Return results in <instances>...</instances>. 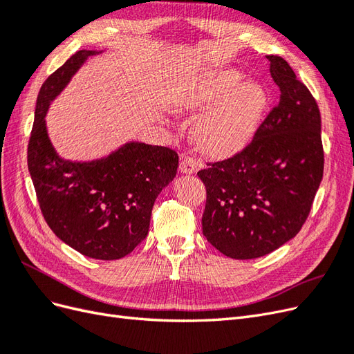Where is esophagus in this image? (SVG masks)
Returning <instances> with one entry per match:
<instances>
[{"mask_svg":"<svg viewBox=\"0 0 354 354\" xmlns=\"http://www.w3.org/2000/svg\"><path fill=\"white\" fill-rule=\"evenodd\" d=\"M201 168V162L194 156H183L180 162V171L183 174H194Z\"/></svg>","mask_w":354,"mask_h":354,"instance_id":"34e87169","label":"esophagus"}]
</instances>
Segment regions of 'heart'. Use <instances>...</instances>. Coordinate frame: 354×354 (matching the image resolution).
I'll return each instance as SVG.
<instances>
[{
  "label": "heart",
  "instance_id": "1",
  "mask_svg": "<svg viewBox=\"0 0 354 354\" xmlns=\"http://www.w3.org/2000/svg\"><path fill=\"white\" fill-rule=\"evenodd\" d=\"M243 75L232 68H209L190 75L173 94L178 109L203 111L195 137L203 151L224 156L250 143L267 106L260 84L242 82Z\"/></svg>",
  "mask_w": 354,
  "mask_h": 354
}]
</instances>
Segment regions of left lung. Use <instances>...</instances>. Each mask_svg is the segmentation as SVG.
<instances>
[{
  "label": "left lung",
  "mask_w": 354,
  "mask_h": 354,
  "mask_svg": "<svg viewBox=\"0 0 354 354\" xmlns=\"http://www.w3.org/2000/svg\"><path fill=\"white\" fill-rule=\"evenodd\" d=\"M266 57L279 103L242 152L198 173L207 187L203 236L234 260L259 259L291 241L324 177L317 103L286 60Z\"/></svg>",
  "instance_id": "1"
}]
</instances>
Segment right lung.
<instances>
[{
    "instance_id": "add662e5",
    "label": "right lung",
    "mask_w": 354,
    "mask_h": 354,
    "mask_svg": "<svg viewBox=\"0 0 354 354\" xmlns=\"http://www.w3.org/2000/svg\"><path fill=\"white\" fill-rule=\"evenodd\" d=\"M100 53L77 51L42 84L28 168L42 216L56 236L90 259L118 260L147 236L153 203L174 180L178 155L134 140L91 160L57 153L48 136L47 112L84 63Z\"/></svg>"
}]
</instances>
